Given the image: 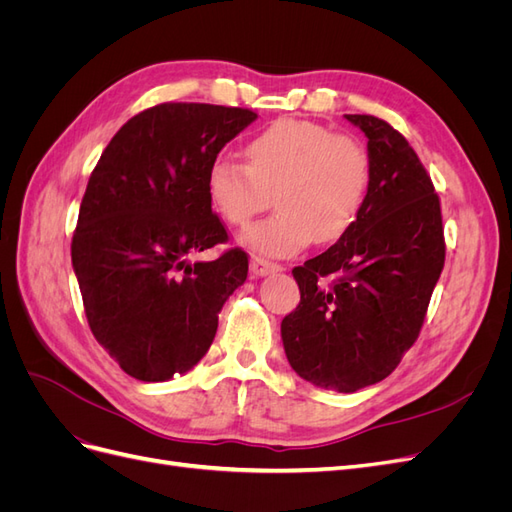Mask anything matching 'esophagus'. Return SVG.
I'll use <instances>...</instances> for the list:
<instances>
[{
    "label": "esophagus",
    "mask_w": 512,
    "mask_h": 512,
    "mask_svg": "<svg viewBox=\"0 0 512 512\" xmlns=\"http://www.w3.org/2000/svg\"><path fill=\"white\" fill-rule=\"evenodd\" d=\"M250 271H252V275H256V277H265V275L282 271V265H275V262H269V260L260 258V256H252V260H250Z\"/></svg>",
    "instance_id": "esophagus-1"
}]
</instances>
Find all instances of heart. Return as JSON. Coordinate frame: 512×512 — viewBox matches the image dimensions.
Here are the masks:
<instances>
[{
    "label": "heart",
    "instance_id": "obj_1",
    "mask_svg": "<svg viewBox=\"0 0 512 512\" xmlns=\"http://www.w3.org/2000/svg\"><path fill=\"white\" fill-rule=\"evenodd\" d=\"M247 166L218 158L207 177L213 209L245 226L269 209L280 213L241 232L247 250L292 256L314 239L333 243L361 218L374 181V160L359 138L314 121L282 119L245 147Z\"/></svg>",
    "mask_w": 512,
    "mask_h": 512
}]
</instances>
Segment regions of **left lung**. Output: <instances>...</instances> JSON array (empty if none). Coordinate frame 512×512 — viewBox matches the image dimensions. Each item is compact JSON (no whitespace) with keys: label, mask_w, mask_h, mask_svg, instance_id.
<instances>
[{"label":"left lung","mask_w":512,"mask_h":512,"mask_svg":"<svg viewBox=\"0 0 512 512\" xmlns=\"http://www.w3.org/2000/svg\"><path fill=\"white\" fill-rule=\"evenodd\" d=\"M367 136L374 181L361 218L292 275L301 301L282 320L290 367L320 389L384 380L421 333L444 267L440 198L414 149L374 115H346ZM337 274L331 287L320 276Z\"/></svg>","instance_id":"obj_1"}]
</instances>
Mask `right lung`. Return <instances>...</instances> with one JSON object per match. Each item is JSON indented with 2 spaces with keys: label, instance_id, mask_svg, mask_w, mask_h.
<instances>
[{
  "label": "right lung",
  "instance_id": "1",
  "mask_svg": "<svg viewBox=\"0 0 512 512\" xmlns=\"http://www.w3.org/2000/svg\"><path fill=\"white\" fill-rule=\"evenodd\" d=\"M258 115L250 108L166 102L134 115L100 156L72 237L89 329L128 376L164 382L207 354L218 314L247 277L239 247L211 211L209 168Z\"/></svg>",
  "mask_w": 512,
  "mask_h": 512
}]
</instances>
